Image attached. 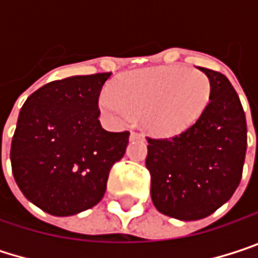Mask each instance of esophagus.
<instances>
[{"label":"esophagus","instance_id":"obj_1","mask_svg":"<svg viewBox=\"0 0 258 258\" xmlns=\"http://www.w3.org/2000/svg\"><path fill=\"white\" fill-rule=\"evenodd\" d=\"M130 139H139V140H145V137H143V134H140V133H137V131H133L131 134H130Z\"/></svg>","mask_w":258,"mask_h":258}]
</instances>
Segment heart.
I'll return each mask as SVG.
<instances>
[{
  "label": "heart",
  "instance_id": "b5f03b06",
  "mask_svg": "<svg viewBox=\"0 0 258 258\" xmlns=\"http://www.w3.org/2000/svg\"><path fill=\"white\" fill-rule=\"evenodd\" d=\"M209 95L211 82L203 72L166 66L122 75L100 104L118 122L142 115L143 125L151 133L172 136L199 119Z\"/></svg>",
  "mask_w": 258,
  "mask_h": 258
}]
</instances>
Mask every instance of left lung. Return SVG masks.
<instances>
[{
    "label": "left lung",
    "instance_id": "obj_1",
    "mask_svg": "<svg viewBox=\"0 0 258 258\" xmlns=\"http://www.w3.org/2000/svg\"><path fill=\"white\" fill-rule=\"evenodd\" d=\"M200 70L211 82V95L199 119L172 137H146L152 202L182 221L206 218L230 200L246 152L239 95L223 73Z\"/></svg>",
    "mask_w": 258,
    "mask_h": 258
}]
</instances>
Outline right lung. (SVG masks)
<instances>
[{
	"mask_svg": "<svg viewBox=\"0 0 258 258\" xmlns=\"http://www.w3.org/2000/svg\"><path fill=\"white\" fill-rule=\"evenodd\" d=\"M112 73L53 80L26 98L13 134L10 160L26 199L55 217L95 206L130 131L101 127L98 98Z\"/></svg>",
	"mask_w": 258,
	"mask_h": 258,
	"instance_id": "add662e5",
	"label": "right lung"
}]
</instances>
